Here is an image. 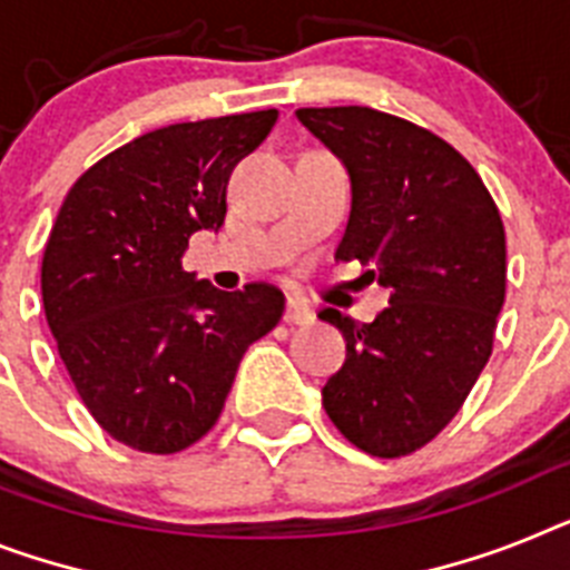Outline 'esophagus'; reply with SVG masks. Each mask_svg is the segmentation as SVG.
<instances>
[{
	"mask_svg": "<svg viewBox=\"0 0 570 570\" xmlns=\"http://www.w3.org/2000/svg\"><path fill=\"white\" fill-rule=\"evenodd\" d=\"M286 324H298V327H307V324H313V309L307 307V301L298 298V295H289L286 298V313H284Z\"/></svg>",
	"mask_w": 570,
	"mask_h": 570,
	"instance_id": "1",
	"label": "esophagus"
}]
</instances>
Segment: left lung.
Segmentation results:
<instances>
[{
	"label": "left lung",
	"mask_w": 570,
	"mask_h": 570,
	"mask_svg": "<svg viewBox=\"0 0 570 570\" xmlns=\"http://www.w3.org/2000/svg\"><path fill=\"white\" fill-rule=\"evenodd\" d=\"M295 115L351 174L336 257L371 266L362 281L391 293L371 324L318 313L347 342L324 411L367 455H411L452 423L490 358L507 289L504 223L475 167L432 130L371 107Z\"/></svg>",
	"instance_id": "obj_1"
}]
</instances>
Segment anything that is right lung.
Masks as SVG:
<instances>
[{
	"instance_id": "right-lung-1",
	"label": "right lung",
	"mask_w": 570,
	"mask_h": 570,
	"mask_svg": "<svg viewBox=\"0 0 570 570\" xmlns=\"http://www.w3.org/2000/svg\"><path fill=\"white\" fill-rule=\"evenodd\" d=\"M277 109L170 124L95 161L66 194L42 255V307L80 400L124 446L174 455L212 432L248 344L284 293L214 289L181 269L188 240L226 219L234 165Z\"/></svg>"
}]
</instances>
